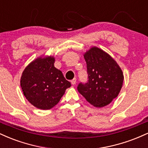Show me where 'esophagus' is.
<instances>
[{
    "mask_svg": "<svg viewBox=\"0 0 148 148\" xmlns=\"http://www.w3.org/2000/svg\"><path fill=\"white\" fill-rule=\"evenodd\" d=\"M71 83H72V85H75L76 83V78L73 79L72 81H71Z\"/></svg>",
    "mask_w": 148,
    "mask_h": 148,
    "instance_id": "1",
    "label": "esophagus"
}]
</instances>
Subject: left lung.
Instances as JSON below:
<instances>
[{"label": "left lung", "mask_w": 148, "mask_h": 148, "mask_svg": "<svg viewBox=\"0 0 148 148\" xmlns=\"http://www.w3.org/2000/svg\"><path fill=\"white\" fill-rule=\"evenodd\" d=\"M87 64L88 81L80 83L78 91L90 104L103 107L118 97L123 86V71L116 61L96 47L84 55Z\"/></svg>", "instance_id": "1"}]
</instances>
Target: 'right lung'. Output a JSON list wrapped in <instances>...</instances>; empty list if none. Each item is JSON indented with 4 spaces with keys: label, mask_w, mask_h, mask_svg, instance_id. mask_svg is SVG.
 <instances>
[{
    "label": "right lung",
    "mask_w": 148,
    "mask_h": 148,
    "mask_svg": "<svg viewBox=\"0 0 148 148\" xmlns=\"http://www.w3.org/2000/svg\"><path fill=\"white\" fill-rule=\"evenodd\" d=\"M53 56L40 57L25 67L21 77V87L27 100L37 108L49 110L59 102L71 83L54 67Z\"/></svg>",
    "instance_id": "obj_1"
}]
</instances>
